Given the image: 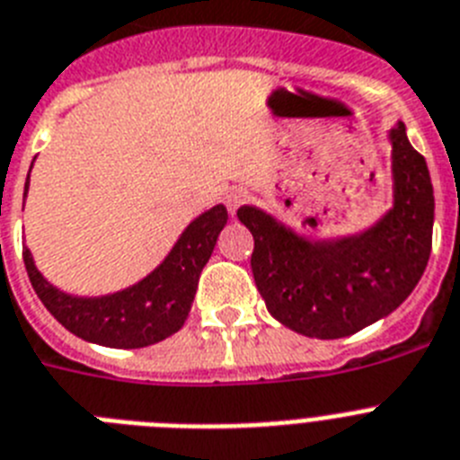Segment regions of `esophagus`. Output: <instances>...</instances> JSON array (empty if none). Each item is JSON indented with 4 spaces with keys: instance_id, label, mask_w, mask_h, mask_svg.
Wrapping results in <instances>:
<instances>
[{
    "instance_id": "esophagus-1",
    "label": "esophagus",
    "mask_w": 460,
    "mask_h": 460,
    "mask_svg": "<svg viewBox=\"0 0 460 460\" xmlns=\"http://www.w3.org/2000/svg\"><path fill=\"white\" fill-rule=\"evenodd\" d=\"M249 202V192L244 190V188H233V190L227 192L226 195V204H227V211L230 214H237V209L242 207V204Z\"/></svg>"
}]
</instances>
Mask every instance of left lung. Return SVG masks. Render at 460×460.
Here are the masks:
<instances>
[{"label":"left lung","mask_w":460,"mask_h":460,"mask_svg":"<svg viewBox=\"0 0 460 460\" xmlns=\"http://www.w3.org/2000/svg\"><path fill=\"white\" fill-rule=\"evenodd\" d=\"M388 137L394 209L365 233L309 242L256 207L237 211L253 234L258 290L268 312L290 331L319 340L353 335L398 309L419 284L433 246V183L405 125Z\"/></svg>","instance_id":"1"}]
</instances>
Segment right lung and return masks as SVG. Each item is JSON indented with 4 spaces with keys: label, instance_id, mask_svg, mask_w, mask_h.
Instances as JSON below:
<instances>
[{
    "label": "right lung",
    "instance_id": "add662e5",
    "mask_svg": "<svg viewBox=\"0 0 460 460\" xmlns=\"http://www.w3.org/2000/svg\"><path fill=\"white\" fill-rule=\"evenodd\" d=\"M30 186V174H27ZM227 223V209L216 204L183 230L170 256L139 284L102 297H76L55 288L22 249L27 277L43 307L85 342L113 349H141L181 331L198 290L199 274Z\"/></svg>",
    "mask_w": 460,
    "mask_h": 460
}]
</instances>
